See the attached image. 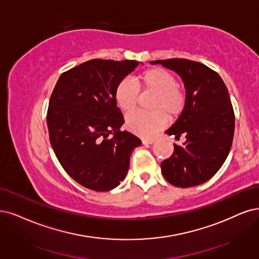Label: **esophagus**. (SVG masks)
<instances>
[{
	"label": "esophagus",
	"instance_id": "34e87169",
	"mask_svg": "<svg viewBox=\"0 0 259 259\" xmlns=\"http://www.w3.org/2000/svg\"><path fill=\"white\" fill-rule=\"evenodd\" d=\"M156 140L155 139H143L142 143L144 145H148V144H152V143H155Z\"/></svg>",
	"mask_w": 259,
	"mask_h": 259
}]
</instances>
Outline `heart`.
Returning <instances> with one entry per match:
<instances>
[{
  "instance_id": "b5f03b06",
  "label": "heart",
  "mask_w": 259,
  "mask_h": 259,
  "mask_svg": "<svg viewBox=\"0 0 259 259\" xmlns=\"http://www.w3.org/2000/svg\"><path fill=\"white\" fill-rule=\"evenodd\" d=\"M140 90L155 93L150 105L154 111L133 112L126 118L127 128L140 137H152L166 123L167 117H178L186 107V92L177 84L174 74L163 68L154 67L143 71L138 76L137 83L127 79L121 80L114 94L117 107L126 113L135 110Z\"/></svg>"
}]
</instances>
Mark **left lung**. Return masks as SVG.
<instances>
[{"instance_id":"1","label":"left lung","mask_w":259,"mask_h":259,"mask_svg":"<svg viewBox=\"0 0 259 259\" xmlns=\"http://www.w3.org/2000/svg\"><path fill=\"white\" fill-rule=\"evenodd\" d=\"M177 72L184 81L186 107L165 133L184 145L174 144V152L162 161L161 170L170 185L189 188L206 183L225 162L231 150L235 114L227 88L215 71L186 59L150 62Z\"/></svg>"}]
</instances>
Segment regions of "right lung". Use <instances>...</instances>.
<instances>
[{
    "label": "right lung",
    "instance_id": "obj_1",
    "mask_svg": "<svg viewBox=\"0 0 259 259\" xmlns=\"http://www.w3.org/2000/svg\"><path fill=\"white\" fill-rule=\"evenodd\" d=\"M139 62L91 60L61 74L47 123L54 154L72 179L94 191L116 188L126 177L132 150L142 144L128 131L115 102L117 84Z\"/></svg>",
    "mask_w": 259,
    "mask_h": 259
}]
</instances>
